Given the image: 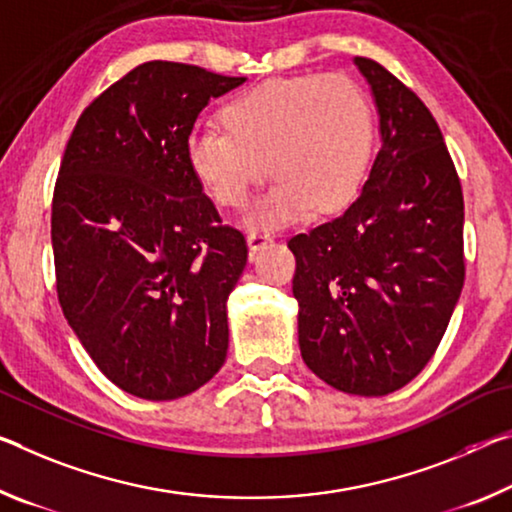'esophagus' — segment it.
Masks as SVG:
<instances>
[{
  "mask_svg": "<svg viewBox=\"0 0 512 512\" xmlns=\"http://www.w3.org/2000/svg\"><path fill=\"white\" fill-rule=\"evenodd\" d=\"M273 237L269 232H262V230H250L248 232V246H250V253H257L259 248H264L266 243H271Z\"/></svg>",
  "mask_w": 512,
  "mask_h": 512,
  "instance_id": "obj_1",
  "label": "esophagus"
}]
</instances>
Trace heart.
Instances as JSON below:
<instances>
[{
	"mask_svg": "<svg viewBox=\"0 0 512 512\" xmlns=\"http://www.w3.org/2000/svg\"><path fill=\"white\" fill-rule=\"evenodd\" d=\"M221 125L223 132L207 127L189 136L191 173L216 205L243 209L269 168V191L248 214L250 225L266 230L342 209L360 191L376 143L364 88L321 72L269 79L234 95Z\"/></svg>",
	"mask_w": 512,
	"mask_h": 512,
	"instance_id": "b5f03b06",
	"label": "heart"
}]
</instances>
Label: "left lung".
<instances>
[{
	"label": "left lung",
	"instance_id": "obj_1",
	"mask_svg": "<svg viewBox=\"0 0 512 512\" xmlns=\"http://www.w3.org/2000/svg\"><path fill=\"white\" fill-rule=\"evenodd\" d=\"M380 150L344 214L291 237L300 355L330 387L385 396L440 346L465 285V200L433 113L380 63L355 56Z\"/></svg>",
	"mask_w": 512,
	"mask_h": 512
}]
</instances>
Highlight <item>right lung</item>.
Masks as SVG:
<instances>
[{"label": "right lung", "mask_w": 512, "mask_h": 512, "mask_svg": "<svg viewBox=\"0 0 512 512\" xmlns=\"http://www.w3.org/2000/svg\"><path fill=\"white\" fill-rule=\"evenodd\" d=\"M243 81L141 63L88 104L63 152L56 294L97 369L139 399H180L225 362V300L248 246L202 193L186 141L209 100Z\"/></svg>", "instance_id": "add662e5"}]
</instances>
